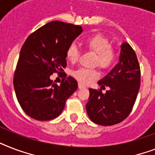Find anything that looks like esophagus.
I'll use <instances>...</instances> for the list:
<instances>
[{"label": "esophagus", "instance_id": "34e87169", "mask_svg": "<svg viewBox=\"0 0 155 155\" xmlns=\"http://www.w3.org/2000/svg\"><path fill=\"white\" fill-rule=\"evenodd\" d=\"M78 87H79V88H83V87H84V85L82 84H80V83H79V84H78Z\"/></svg>", "mask_w": 155, "mask_h": 155}]
</instances>
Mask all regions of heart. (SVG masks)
Segmentation results:
<instances>
[{
    "instance_id": "obj_1",
    "label": "heart",
    "mask_w": 155,
    "mask_h": 155,
    "mask_svg": "<svg viewBox=\"0 0 155 155\" xmlns=\"http://www.w3.org/2000/svg\"><path fill=\"white\" fill-rule=\"evenodd\" d=\"M84 45L86 49L95 54L92 65L98 66L103 71L109 70L117 60V51L111 46L109 39L104 35L97 34L88 36L84 41ZM80 54V51L75 44H71L66 51V58L70 63H76ZM71 74L82 84H87L99 76L97 69L80 68Z\"/></svg>"
}]
</instances>
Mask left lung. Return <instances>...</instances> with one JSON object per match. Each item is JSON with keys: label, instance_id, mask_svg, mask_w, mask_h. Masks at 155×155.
<instances>
[{"label": "left lung", "instance_id": "obj_1", "mask_svg": "<svg viewBox=\"0 0 155 155\" xmlns=\"http://www.w3.org/2000/svg\"><path fill=\"white\" fill-rule=\"evenodd\" d=\"M141 83V71L137 55L126 42L121 46L120 62L98 82L101 89L90 88L86 104L87 115L96 124L113 125L124 120L134 105ZM105 87L110 90L104 94Z\"/></svg>", "mask_w": 155, "mask_h": 155}]
</instances>
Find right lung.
<instances>
[{
  "label": "right lung",
  "mask_w": 155,
  "mask_h": 155,
  "mask_svg": "<svg viewBox=\"0 0 155 155\" xmlns=\"http://www.w3.org/2000/svg\"><path fill=\"white\" fill-rule=\"evenodd\" d=\"M82 31L80 25L54 21L35 30L25 41L13 86L21 107L29 117L38 120L57 117L66 101L76 91L77 81L67 77L63 69L67 66L66 51ZM54 73L63 77L60 85L50 80Z\"/></svg>",
  "instance_id": "obj_1"
}]
</instances>
